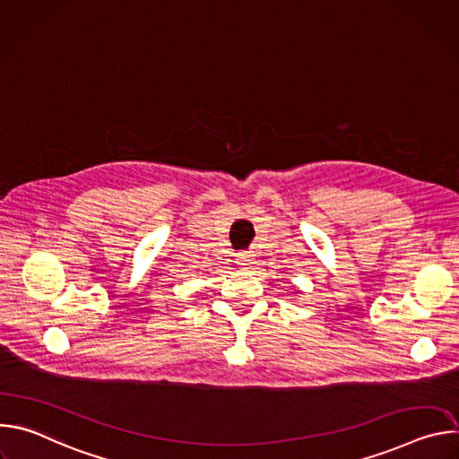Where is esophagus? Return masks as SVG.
<instances>
[{
  "instance_id": "obj_1",
  "label": "esophagus",
  "mask_w": 459,
  "mask_h": 459,
  "mask_svg": "<svg viewBox=\"0 0 459 459\" xmlns=\"http://www.w3.org/2000/svg\"><path fill=\"white\" fill-rule=\"evenodd\" d=\"M238 264H239L243 269H248V267L254 264V254H252V252H243V254H239Z\"/></svg>"
}]
</instances>
